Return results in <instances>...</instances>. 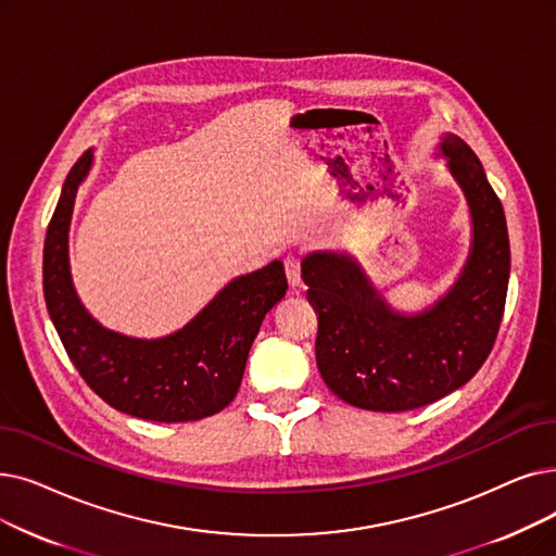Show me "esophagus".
<instances>
[{
    "label": "esophagus",
    "mask_w": 556,
    "mask_h": 556,
    "mask_svg": "<svg viewBox=\"0 0 556 556\" xmlns=\"http://www.w3.org/2000/svg\"><path fill=\"white\" fill-rule=\"evenodd\" d=\"M283 268H286V277L291 286H300L302 283V258L298 254H288L283 258Z\"/></svg>",
    "instance_id": "esophagus-1"
}]
</instances>
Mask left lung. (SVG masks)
<instances>
[{"label": "left lung", "mask_w": 556, "mask_h": 556, "mask_svg": "<svg viewBox=\"0 0 556 556\" xmlns=\"http://www.w3.org/2000/svg\"><path fill=\"white\" fill-rule=\"evenodd\" d=\"M441 150L472 215V252L452 291L418 316L391 311L345 254L302 261L318 316L316 361L343 402L368 412H412L462 389L489 358L500 331L511 250L500 198L458 136Z\"/></svg>", "instance_id": "1"}]
</instances>
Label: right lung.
Wrapping results in <instances>:
<instances>
[{
  "label": "right lung",
  "mask_w": 556,
  "mask_h": 556,
  "mask_svg": "<svg viewBox=\"0 0 556 556\" xmlns=\"http://www.w3.org/2000/svg\"><path fill=\"white\" fill-rule=\"evenodd\" d=\"M86 152L63 184L47 227L42 291L61 343L84 381L109 406L154 422L202 420L236 397L258 327L286 295L281 261L233 279L181 331L138 341L94 323L70 279L67 229L77 188L90 170Z\"/></svg>",
  "instance_id": "1"
}]
</instances>
